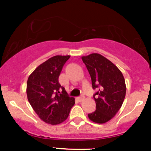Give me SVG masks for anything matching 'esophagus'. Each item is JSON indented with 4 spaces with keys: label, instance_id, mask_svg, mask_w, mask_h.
<instances>
[{
    "label": "esophagus",
    "instance_id": "34e87169",
    "mask_svg": "<svg viewBox=\"0 0 151 151\" xmlns=\"http://www.w3.org/2000/svg\"><path fill=\"white\" fill-rule=\"evenodd\" d=\"M77 100H78L79 102H81V101L84 100V96H80V97H77Z\"/></svg>",
    "mask_w": 151,
    "mask_h": 151
}]
</instances>
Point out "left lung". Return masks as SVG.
Here are the masks:
<instances>
[{"label": "left lung", "instance_id": "obj_1", "mask_svg": "<svg viewBox=\"0 0 151 151\" xmlns=\"http://www.w3.org/2000/svg\"><path fill=\"white\" fill-rule=\"evenodd\" d=\"M91 78L96 110L88 118L96 123H105L116 114L125 97V78L122 73L109 60L99 54L82 57Z\"/></svg>", "mask_w": 151, "mask_h": 151}]
</instances>
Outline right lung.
<instances>
[{"instance_id": "obj_1", "label": "right lung", "mask_w": 151, "mask_h": 151, "mask_svg": "<svg viewBox=\"0 0 151 151\" xmlns=\"http://www.w3.org/2000/svg\"><path fill=\"white\" fill-rule=\"evenodd\" d=\"M70 56H54L36 68L27 81V97L31 106L41 119L57 125L66 120L75 104L59 83L64 64Z\"/></svg>"}]
</instances>
